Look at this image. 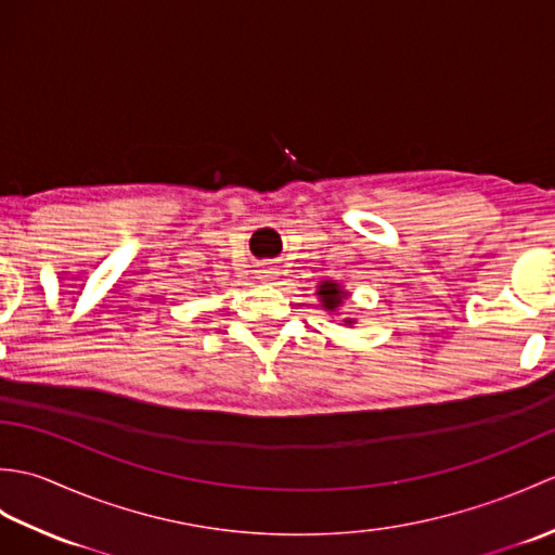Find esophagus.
<instances>
[{
	"instance_id": "34e87169",
	"label": "esophagus",
	"mask_w": 555,
	"mask_h": 555,
	"mask_svg": "<svg viewBox=\"0 0 555 555\" xmlns=\"http://www.w3.org/2000/svg\"><path fill=\"white\" fill-rule=\"evenodd\" d=\"M279 276V271H276V267H271V264H262L257 269V279L259 281H274Z\"/></svg>"
}]
</instances>
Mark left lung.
<instances>
[{
	"label": "left lung",
	"mask_w": 555,
	"mask_h": 555,
	"mask_svg": "<svg viewBox=\"0 0 555 555\" xmlns=\"http://www.w3.org/2000/svg\"><path fill=\"white\" fill-rule=\"evenodd\" d=\"M317 296H320V300H322V308L326 310V312H336L340 305H344V300H346V296L348 293L340 288L336 281H322L320 284V288H317ZM346 324H352V320H344Z\"/></svg>",
	"instance_id": "obj_1"
}]
</instances>
